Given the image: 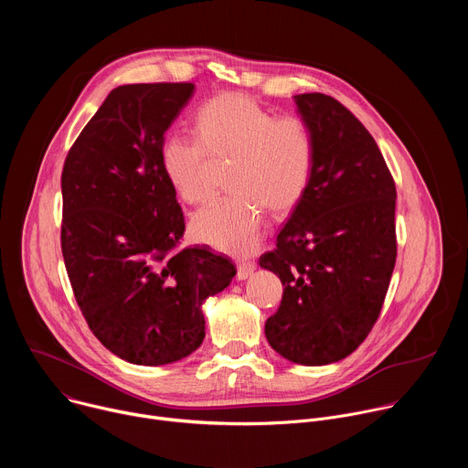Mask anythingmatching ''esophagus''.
Wrapping results in <instances>:
<instances>
[{"mask_svg": "<svg viewBox=\"0 0 468 468\" xmlns=\"http://www.w3.org/2000/svg\"><path fill=\"white\" fill-rule=\"evenodd\" d=\"M253 271H255V262H251V261H242V262H239V266H237V278L242 282V280H248L251 274H253Z\"/></svg>", "mask_w": 468, "mask_h": 468, "instance_id": "34e87169", "label": "esophagus"}]
</instances>
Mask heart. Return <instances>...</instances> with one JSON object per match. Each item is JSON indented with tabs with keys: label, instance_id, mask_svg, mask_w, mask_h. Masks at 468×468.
<instances>
[{
	"label": "heart",
	"instance_id": "obj_1",
	"mask_svg": "<svg viewBox=\"0 0 468 468\" xmlns=\"http://www.w3.org/2000/svg\"><path fill=\"white\" fill-rule=\"evenodd\" d=\"M196 135L172 131L159 146V166L186 204L213 196L209 155L231 159V196L194 215L196 240L231 255H250L261 244L264 209L283 215L303 197L314 166V137L300 116H276L246 94H220L196 112Z\"/></svg>",
	"mask_w": 468,
	"mask_h": 468
}]
</instances>
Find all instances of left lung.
<instances>
[{"label":"left lung","mask_w":468,"mask_h":468,"mask_svg":"<svg viewBox=\"0 0 468 468\" xmlns=\"http://www.w3.org/2000/svg\"><path fill=\"white\" fill-rule=\"evenodd\" d=\"M314 137L309 186L261 269L280 276L264 324L285 359L320 367L350 356L376 324L396 262V186L365 125L325 94L294 96Z\"/></svg>","instance_id":"obj_1"}]
</instances>
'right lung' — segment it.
I'll return each instance as SVG.
<instances>
[{
	"mask_svg": "<svg viewBox=\"0 0 468 468\" xmlns=\"http://www.w3.org/2000/svg\"><path fill=\"white\" fill-rule=\"evenodd\" d=\"M192 94V83L116 87L62 168L60 248L76 302L98 341L133 365L197 350L204 302L237 274L209 248H179L185 218L159 146Z\"/></svg>",
	"mask_w": 468,
	"mask_h": 468,
	"instance_id": "add662e5",
	"label": "right lung"
}]
</instances>
